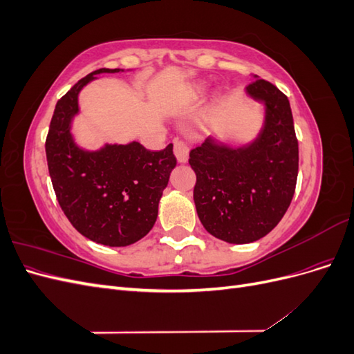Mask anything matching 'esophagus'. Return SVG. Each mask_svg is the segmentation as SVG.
I'll return each instance as SVG.
<instances>
[{"mask_svg":"<svg viewBox=\"0 0 354 354\" xmlns=\"http://www.w3.org/2000/svg\"><path fill=\"white\" fill-rule=\"evenodd\" d=\"M174 155L180 164L187 162L189 159V146L183 140H174Z\"/></svg>","mask_w":354,"mask_h":354,"instance_id":"34e87169","label":"esophagus"}]
</instances>
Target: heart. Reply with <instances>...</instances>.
Returning <instances> with one entry per match:
<instances>
[{
  "instance_id": "obj_1",
  "label": "heart",
  "mask_w": 354,
  "mask_h": 354,
  "mask_svg": "<svg viewBox=\"0 0 354 354\" xmlns=\"http://www.w3.org/2000/svg\"><path fill=\"white\" fill-rule=\"evenodd\" d=\"M205 93H207V84H203V82H196L194 85H190V88H189V95L192 99H199Z\"/></svg>"
}]
</instances>
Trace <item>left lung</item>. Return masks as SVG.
<instances>
[{
    "label": "left lung",
    "instance_id": "left-lung-1",
    "mask_svg": "<svg viewBox=\"0 0 354 354\" xmlns=\"http://www.w3.org/2000/svg\"><path fill=\"white\" fill-rule=\"evenodd\" d=\"M254 80L245 94L264 108L259 134L241 146L211 136L189 159L196 174L194 201L202 226L229 243H250L272 232L297 185L298 142L289 100L269 81L257 75Z\"/></svg>",
    "mask_w": 354,
    "mask_h": 354
}]
</instances>
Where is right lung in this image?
Here are the masks:
<instances>
[{
  "label": "right lung",
  "instance_id": "right-lung-1",
  "mask_svg": "<svg viewBox=\"0 0 354 354\" xmlns=\"http://www.w3.org/2000/svg\"><path fill=\"white\" fill-rule=\"evenodd\" d=\"M124 69L102 68L88 73L57 102L46 142L48 173L57 201L82 236L106 246H127L145 238L158 217L159 201L177 160L173 145L151 152L138 142L104 143L90 151L80 146L72 122L80 115L81 90L95 75Z\"/></svg>",
  "mask_w": 354,
  "mask_h": 354
}]
</instances>
